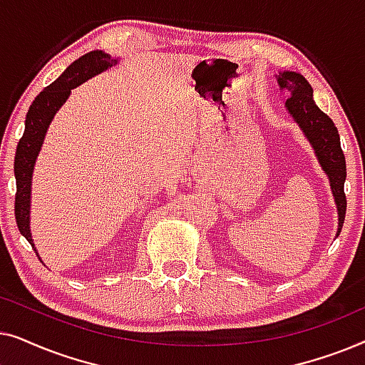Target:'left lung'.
<instances>
[{"instance_id":"1","label":"left lung","mask_w":365,"mask_h":365,"mask_svg":"<svg viewBox=\"0 0 365 365\" xmlns=\"http://www.w3.org/2000/svg\"><path fill=\"white\" fill-rule=\"evenodd\" d=\"M279 86L286 89L289 98L286 101L287 111L291 113L301 129L306 134L309 143L312 144L314 151L317 154L319 163L331 181L332 194L337 204L339 212V229L341 232L344 219H346V192H344V182H346V156L341 148V138H339L336 124L332 119L322 113L316 106L312 99V88L302 74L294 71H284L277 78Z\"/></svg>"}]
</instances>
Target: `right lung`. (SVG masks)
I'll return each instance as SVG.
<instances>
[{"mask_svg": "<svg viewBox=\"0 0 365 365\" xmlns=\"http://www.w3.org/2000/svg\"><path fill=\"white\" fill-rule=\"evenodd\" d=\"M109 54L103 51H91L76 59L61 76L53 84L44 88L34 99L24 121V133L19 139L14 156V178H16V196H14V216L19 232L33 244L29 232V197H31V176L34 161H36L39 149H41L44 134L48 131L49 123L63 103L66 101L71 89L76 88L94 74L103 73L104 69L116 64ZM36 251V249H34Z\"/></svg>", "mask_w": 365, "mask_h": 365, "instance_id": "obj_1", "label": "right lung"}]
</instances>
